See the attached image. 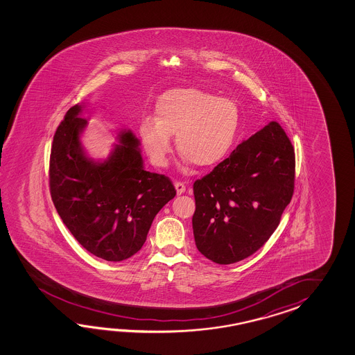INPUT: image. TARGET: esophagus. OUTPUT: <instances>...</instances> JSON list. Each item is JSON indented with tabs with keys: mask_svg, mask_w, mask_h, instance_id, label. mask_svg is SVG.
I'll return each instance as SVG.
<instances>
[{
	"mask_svg": "<svg viewBox=\"0 0 355 355\" xmlns=\"http://www.w3.org/2000/svg\"><path fill=\"white\" fill-rule=\"evenodd\" d=\"M175 189H176V193H178V196H181L182 193H185V184L184 182H181V181H176L175 182Z\"/></svg>",
	"mask_w": 355,
	"mask_h": 355,
	"instance_id": "obj_1",
	"label": "esophagus"
}]
</instances>
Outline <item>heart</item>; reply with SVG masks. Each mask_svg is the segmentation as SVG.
Returning <instances> with one entry per match:
<instances>
[{
    "label": "heart",
    "instance_id": "1",
    "mask_svg": "<svg viewBox=\"0 0 355 355\" xmlns=\"http://www.w3.org/2000/svg\"><path fill=\"white\" fill-rule=\"evenodd\" d=\"M241 127V110L232 98L196 87H175L159 95L155 118L144 116L138 136L155 166L164 167L176 147L188 164L217 166L232 151Z\"/></svg>",
    "mask_w": 355,
    "mask_h": 355
}]
</instances>
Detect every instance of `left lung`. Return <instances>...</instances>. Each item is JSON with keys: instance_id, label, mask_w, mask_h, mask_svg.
<instances>
[{"instance_id": "left-lung-1", "label": "left lung", "mask_w": 355, "mask_h": 355, "mask_svg": "<svg viewBox=\"0 0 355 355\" xmlns=\"http://www.w3.org/2000/svg\"><path fill=\"white\" fill-rule=\"evenodd\" d=\"M295 148L270 121L194 182L193 232L198 250L217 264L257 252L279 225L295 190Z\"/></svg>"}]
</instances>
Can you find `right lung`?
I'll return each instance as SVG.
<instances>
[{
  "label": "right lung",
  "instance_id": "obj_1",
  "mask_svg": "<svg viewBox=\"0 0 355 355\" xmlns=\"http://www.w3.org/2000/svg\"><path fill=\"white\" fill-rule=\"evenodd\" d=\"M72 106L53 137L49 188L54 207L77 241L92 255L121 261L142 249L152 220L176 196L165 175L146 171L139 141L121 130L104 161L90 159L81 144L87 121Z\"/></svg>",
  "mask_w": 355,
  "mask_h": 355
}]
</instances>
